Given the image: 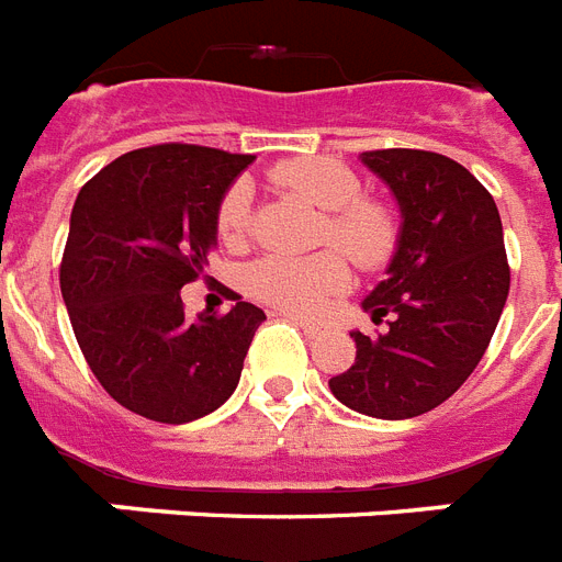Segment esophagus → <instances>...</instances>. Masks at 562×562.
I'll return each instance as SVG.
<instances>
[{
    "label": "esophagus",
    "mask_w": 562,
    "mask_h": 562,
    "mask_svg": "<svg viewBox=\"0 0 562 562\" xmlns=\"http://www.w3.org/2000/svg\"><path fill=\"white\" fill-rule=\"evenodd\" d=\"M286 318H290V322H295V325L302 327V330L310 336V339H318V336H322V327L313 325V322H307V318L295 316V313H286Z\"/></svg>",
    "instance_id": "esophagus-1"
}]
</instances>
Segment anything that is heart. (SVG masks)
<instances>
[{
    "mask_svg": "<svg viewBox=\"0 0 562 562\" xmlns=\"http://www.w3.org/2000/svg\"><path fill=\"white\" fill-rule=\"evenodd\" d=\"M269 179L325 211L318 240L336 246L359 269H380L397 249L401 226L394 211L380 200L362 196V182L342 161L325 156L286 159L269 170ZM214 232L226 249L246 246L252 232V188L246 179H235L220 194L214 209ZM334 249L307 258L269 255L252 263L246 286L263 304L310 316L325 304V299L342 293L351 281L348 263Z\"/></svg>",
    "mask_w": 562,
    "mask_h": 562,
    "instance_id": "heart-1",
    "label": "heart"
}]
</instances>
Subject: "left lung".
<instances>
[{"instance_id": "obj_1", "label": "left lung", "mask_w": 562, "mask_h": 562, "mask_svg": "<svg viewBox=\"0 0 562 562\" xmlns=\"http://www.w3.org/2000/svg\"><path fill=\"white\" fill-rule=\"evenodd\" d=\"M403 211L389 278L362 307L380 334H351L357 359L330 380L336 401L385 420L441 406L473 374L508 302L510 267L491 191L450 156L366 150Z\"/></svg>"}]
</instances>
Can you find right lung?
Instances as JSON below:
<instances>
[{"label":"right lung","instance_id":"obj_1","mask_svg":"<svg viewBox=\"0 0 562 562\" xmlns=\"http://www.w3.org/2000/svg\"><path fill=\"white\" fill-rule=\"evenodd\" d=\"M249 154L150 145L80 188L60 260V293L83 359L112 401L186 424L228 401L263 310L186 316L179 290L203 276L214 209Z\"/></svg>","mask_w":562,"mask_h":562}]
</instances>
